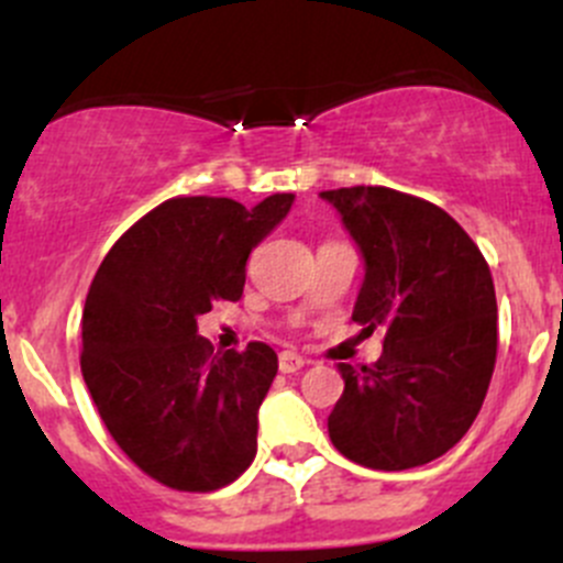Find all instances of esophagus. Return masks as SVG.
<instances>
[{"instance_id": "obj_1", "label": "esophagus", "mask_w": 563, "mask_h": 563, "mask_svg": "<svg viewBox=\"0 0 563 563\" xmlns=\"http://www.w3.org/2000/svg\"><path fill=\"white\" fill-rule=\"evenodd\" d=\"M305 365H308V360H305V356H299L297 351H283L280 354V373H297V371H302Z\"/></svg>"}]
</instances>
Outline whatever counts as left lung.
Here are the masks:
<instances>
[{
  "label": "left lung",
  "instance_id": "1",
  "mask_svg": "<svg viewBox=\"0 0 563 563\" xmlns=\"http://www.w3.org/2000/svg\"><path fill=\"white\" fill-rule=\"evenodd\" d=\"M321 198L365 261L351 318L367 334L384 329L376 365H340L345 389L329 413V439L367 468L430 463L468 433L490 387L498 308L487 261L422 198L365 185Z\"/></svg>",
  "mask_w": 563,
  "mask_h": 563
}]
</instances>
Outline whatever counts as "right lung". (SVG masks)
<instances>
[{
    "mask_svg": "<svg viewBox=\"0 0 563 563\" xmlns=\"http://www.w3.org/2000/svg\"><path fill=\"white\" fill-rule=\"evenodd\" d=\"M291 203L294 192L253 209L172 198L108 250L89 286L84 382L119 450L174 490H218L253 463L277 354L266 343L214 354L198 316L242 297L247 255Z\"/></svg>",
    "mask_w": 563,
    "mask_h": 563,
    "instance_id": "obj_1",
    "label": "right lung"
}]
</instances>
